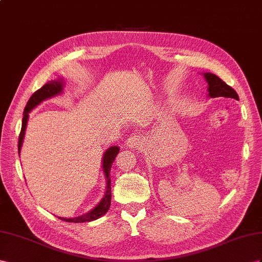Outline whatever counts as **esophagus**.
<instances>
[{
	"mask_svg": "<svg viewBox=\"0 0 262 262\" xmlns=\"http://www.w3.org/2000/svg\"><path fill=\"white\" fill-rule=\"evenodd\" d=\"M126 145L129 148H140L144 145V138L143 136L138 135V134H134V135L126 140Z\"/></svg>",
	"mask_w": 262,
	"mask_h": 262,
	"instance_id": "obj_1",
	"label": "esophagus"
}]
</instances>
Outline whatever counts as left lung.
<instances>
[{
	"instance_id": "left-lung-1",
	"label": "left lung",
	"mask_w": 262,
	"mask_h": 262,
	"mask_svg": "<svg viewBox=\"0 0 262 262\" xmlns=\"http://www.w3.org/2000/svg\"><path fill=\"white\" fill-rule=\"evenodd\" d=\"M204 79L207 82V96L210 98H230L238 100V94L236 93L233 88L227 85L225 82L222 79H220L217 76L211 73V72H205L203 73Z\"/></svg>"
}]
</instances>
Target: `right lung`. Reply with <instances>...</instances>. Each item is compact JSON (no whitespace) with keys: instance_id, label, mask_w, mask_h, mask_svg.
I'll return each mask as SVG.
<instances>
[{"instance_id":"obj_1","label":"right lung","mask_w":262,"mask_h":262,"mask_svg":"<svg viewBox=\"0 0 262 262\" xmlns=\"http://www.w3.org/2000/svg\"><path fill=\"white\" fill-rule=\"evenodd\" d=\"M63 85H64V81L62 78H58L57 80H51L48 81V83L41 86L39 90L37 91L29 98L24 113H23V121H21V129L20 134L18 137V154H20V148L21 145H23L24 141V136H25V130H26V125L28 122V114L31 113V111H33L37 105L43 101H46L50 98H54L56 95L61 94L63 91ZM119 152V148L117 146H112L110 147L103 154L102 157V168H103V172L104 176H105L106 179V189L105 193H104V196L101 199V201L98 203L94 208H92L91 211L82 214L80 216H77V217H70V219H66V217H60L59 216V220H62L64 222L68 223H85V222H91L95 221L104 214H106L108 208L111 206V199H112V192H111V177H110V170L112 168V164H113V161L115 159V157Z\"/></svg>"}]
</instances>
